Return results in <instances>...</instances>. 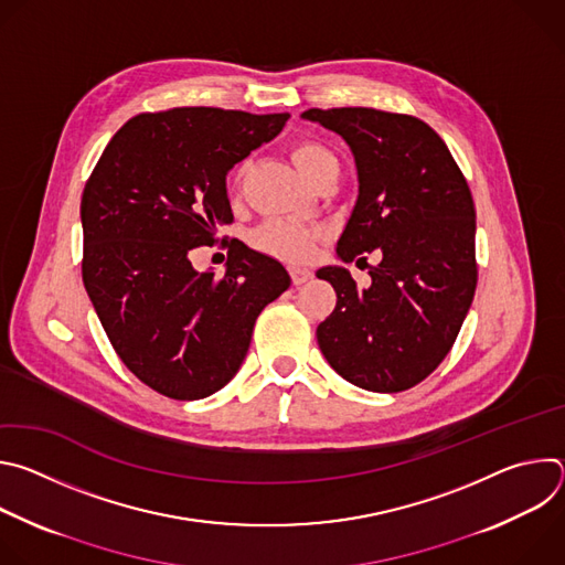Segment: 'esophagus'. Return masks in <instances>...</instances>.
Returning <instances> with one entry per match:
<instances>
[{"label":"esophagus","instance_id":"1","mask_svg":"<svg viewBox=\"0 0 565 565\" xmlns=\"http://www.w3.org/2000/svg\"><path fill=\"white\" fill-rule=\"evenodd\" d=\"M290 277H292V284L299 286V284H306L312 277V273L301 266H290Z\"/></svg>","mask_w":565,"mask_h":565}]
</instances>
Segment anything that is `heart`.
I'll return each instance as SVG.
<instances>
[{"mask_svg":"<svg viewBox=\"0 0 565 565\" xmlns=\"http://www.w3.org/2000/svg\"><path fill=\"white\" fill-rule=\"evenodd\" d=\"M292 163L297 170L312 181L321 170L338 166L335 156L319 142L312 140H301L290 149ZM241 179V172L236 174V181ZM319 238L317 230H310L297 221L290 218H273L264 223L255 232V244L268 255H275L286 262H303L312 255L315 250V241Z\"/></svg>","mask_w":565,"mask_h":565,"instance_id":"heart-1","label":"heart"}]
</instances>
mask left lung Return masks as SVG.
Wrapping results in <instances>:
<instances>
[{
	"mask_svg": "<svg viewBox=\"0 0 565 565\" xmlns=\"http://www.w3.org/2000/svg\"><path fill=\"white\" fill-rule=\"evenodd\" d=\"M301 118L340 134L355 158L360 190L338 257H382L369 288L342 266L317 270L338 292L335 310L317 327L319 349L360 388L407 391L451 351L473 299L469 185L443 138L414 116L340 107Z\"/></svg>",
	"mask_w": 565,
	"mask_h": 565,
	"instance_id": "obj_1",
	"label": "left lung"
}]
</instances>
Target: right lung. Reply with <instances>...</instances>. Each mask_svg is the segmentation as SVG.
I'll use <instances>...</instances> for the list:
<instances>
[{
  "mask_svg": "<svg viewBox=\"0 0 565 565\" xmlns=\"http://www.w3.org/2000/svg\"><path fill=\"white\" fill-rule=\"evenodd\" d=\"M288 118L216 107L138 114L85 185L87 295L125 366L172 399L223 388L248 353L259 312L290 286L277 259L238 238L223 241V277L190 262L232 223L227 172Z\"/></svg>",
  "mask_w": 565,
  "mask_h": 565,
  "instance_id": "right-lung-1",
  "label": "right lung"
}]
</instances>
